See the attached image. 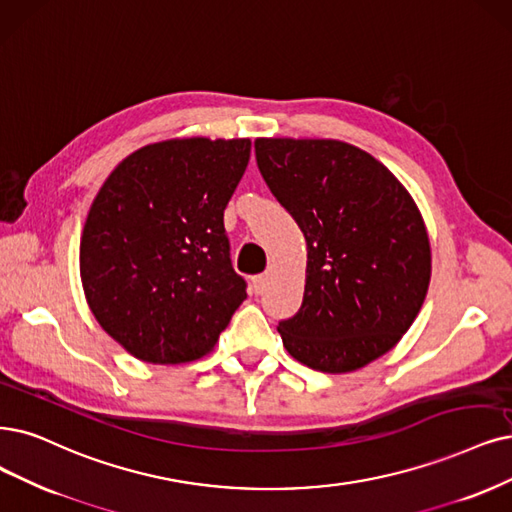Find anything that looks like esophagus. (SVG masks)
<instances>
[{
	"mask_svg": "<svg viewBox=\"0 0 512 512\" xmlns=\"http://www.w3.org/2000/svg\"><path fill=\"white\" fill-rule=\"evenodd\" d=\"M266 282H268V276H266V274L253 276V291H255V293H261L263 289H266Z\"/></svg>",
	"mask_w": 512,
	"mask_h": 512,
	"instance_id": "esophagus-1",
	"label": "esophagus"
}]
</instances>
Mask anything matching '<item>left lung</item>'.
Wrapping results in <instances>:
<instances>
[{"label": "left lung", "instance_id": "obj_1", "mask_svg": "<svg viewBox=\"0 0 512 512\" xmlns=\"http://www.w3.org/2000/svg\"><path fill=\"white\" fill-rule=\"evenodd\" d=\"M257 166L304 232V304L278 323L310 369L350 373L401 342L430 285L426 223L405 185L335 139H255Z\"/></svg>", "mask_w": 512, "mask_h": 512}]
</instances>
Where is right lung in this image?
I'll return each instance as SVG.
<instances>
[{
    "instance_id": "right-lung-1",
    "label": "right lung",
    "mask_w": 512,
    "mask_h": 512,
    "mask_svg": "<svg viewBox=\"0 0 512 512\" xmlns=\"http://www.w3.org/2000/svg\"><path fill=\"white\" fill-rule=\"evenodd\" d=\"M251 139H166L132 151L101 185L80 242L88 308L135 358L179 365L213 352L246 299L223 211Z\"/></svg>"
}]
</instances>
